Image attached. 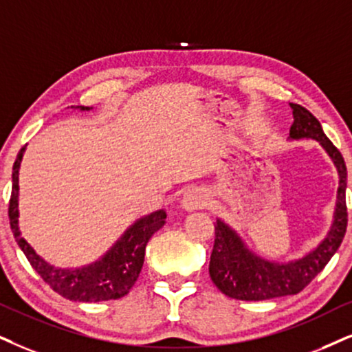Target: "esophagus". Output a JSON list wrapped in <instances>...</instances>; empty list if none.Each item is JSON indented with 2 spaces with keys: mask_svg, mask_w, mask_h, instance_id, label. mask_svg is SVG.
<instances>
[{
  "mask_svg": "<svg viewBox=\"0 0 352 352\" xmlns=\"http://www.w3.org/2000/svg\"><path fill=\"white\" fill-rule=\"evenodd\" d=\"M209 204V197L203 188H191L184 195L182 199V206L186 211H197V209H203Z\"/></svg>",
  "mask_w": 352,
  "mask_h": 352,
  "instance_id": "34e87169",
  "label": "esophagus"
}]
</instances>
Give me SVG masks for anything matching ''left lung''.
<instances>
[{
  "mask_svg": "<svg viewBox=\"0 0 352 352\" xmlns=\"http://www.w3.org/2000/svg\"><path fill=\"white\" fill-rule=\"evenodd\" d=\"M292 109V123L289 141L314 140L322 146L338 172L336 204L330 229L320 240L317 247L307 252L304 256L289 261L268 260L258 255L247 245L245 240L226 221L217 217L214 222L216 239L209 261V276L222 294L239 300H268L274 297L294 296L324 268L331 260L348 226L346 211V185L348 170L344 159L327 135L322 124L309 110L297 104H289Z\"/></svg>",
  "mask_w": 352,
  "mask_h": 352,
  "instance_id": "1",
  "label": "left lung"
}]
</instances>
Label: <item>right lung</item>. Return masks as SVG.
Masks as SVG:
<instances>
[{"instance_id":"add662e5","label":"right lung","mask_w":352,"mask_h":352,"mask_svg":"<svg viewBox=\"0 0 352 352\" xmlns=\"http://www.w3.org/2000/svg\"><path fill=\"white\" fill-rule=\"evenodd\" d=\"M71 109L91 112L92 107L76 105ZM25 146L17 154L12 166V191L10 201V224L17 245L28 256L32 268L53 291L74 302H104L126 296L135 286L144 263L146 245L149 239L166 224V209L136 219L120 239L100 258L76 268H60L43 260L30 243L22 237L19 229V168Z\"/></svg>"}]
</instances>
